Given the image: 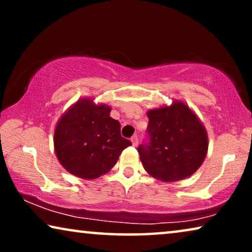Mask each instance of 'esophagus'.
<instances>
[{
    "label": "esophagus",
    "mask_w": 252,
    "mask_h": 252,
    "mask_svg": "<svg viewBox=\"0 0 252 252\" xmlns=\"http://www.w3.org/2000/svg\"><path fill=\"white\" fill-rule=\"evenodd\" d=\"M130 142L134 147L137 146V143H139V140H137V136H132V139H130Z\"/></svg>",
    "instance_id": "esophagus-1"
}]
</instances>
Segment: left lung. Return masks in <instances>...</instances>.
Masks as SVG:
<instances>
[{
	"label": "left lung",
	"instance_id": "left-lung-1",
	"mask_svg": "<svg viewBox=\"0 0 252 252\" xmlns=\"http://www.w3.org/2000/svg\"><path fill=\"white\" fill-rule=\"evenodd\" d=\"M150 142L137 151L144 170L163 182L187 179L201 167L209 148L205 126L184 101L149 109Z\"/></svg>",
	"mask_w": 252,
	"mask_h": 252
}]
</instances>
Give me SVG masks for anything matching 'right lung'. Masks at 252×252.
<instances>
[{
  "instance_id": "add662e5",
  "label": "right lung",
  "mask_w": 252,
  "mask_h": 252,
  "mask_svg": "<svg viewBox=\"0 0 252 252\" xmlns=\"http://www.w3.org/2000/svg\"><path fill=\"white\" fill-rule=\"evenodd\" d=\"M111 106L81 97L58 119L54 130L57 159L68 173L93 180L115 166L130 141L120 135V124L110 117Z\"/></svg>"
}]
</instances>
